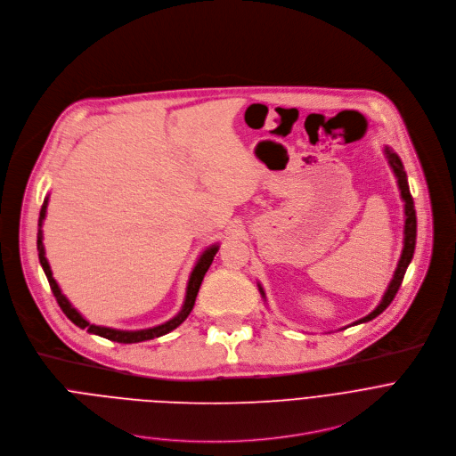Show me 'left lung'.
<instances>
[{
    "label": "left lung",
    "mask_w": 456,
    "mask_h": 456,
    "mask_svg": "<svg viewBox=\"0 0 456 456\" xmlns=\"http://www.w3.org/2000/svg\"><path fill=\"white\" fill-rule=\"evenodd\" d=\"M385 152H387V158H388V161H390V165H392V168H394L395 175H397V183H399V189H401V198H403V201H404V216H406V221H404V248H403V255H401L399 265H397V269H395L394 281L390 282V286H388V289H387V293H385V297H383L381 304H379V305H378V307H376L369 316H365V318H361L359 322H355V325H357V323H365V322L374 320L376 316H379V314H381V313H383V311L392 304V300L395 298V295H397V291H399V288H401V284H403L404 273H406V269H408V265H410V262H411V258H413V251H415V239H417V216H415L413 198H411V194H410V187H408L406 172H404V167H403V163H401L399 156H397L394 151H390V149L387 147V149H385ZM258 289H260V293L264 295L262 288H258Z\"/></svg>",
    "instance_id": "left-lung-1"
}]
</instances>
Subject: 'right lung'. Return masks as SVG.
I'll use <instances>...</instances> for the list:
<instances>
[{"label": "right lung", "mask_w": 456, "mask_h": 456, "mask_svg": "<svg viewBox=\"0 0 456 456\" xmlns=\"http://www.w3.org/2000/svg\"><path fill=\"white\" fill-rule=\"evenodd\" d=\"M46 205H48V201H45V203H43V207H41V214H39V226L43 224V219H45V214H46ZM217 249H219L217 246H212V248H208V249L201 255L200 262L196 264V267H194V271H192L191 281H189L187 298H185L183 309H181V313H179L177 316H174L170 322H167V323H163V325H158V327H152V329H145V330H134V332H129V330H117V329H108V327L91 325L89 322H86V320H84V318H82V316H80V314L71 307V304H69V302L66 300V297L61 293V289H59L57 282H55V281H53V277H52V271H50L48 260H46V256H45L43 233H41V230H39V233H37L39 262H41V265H43V269H45V275H46V279H48V284H50V288H52V293H53V297H55V300H57V304H59V307L62 309V313H64V314H66V316H68V318H69L77 327H80V329H87V332H91V334L102 336V338H106V339L117 341V343H138V341H145V339L159 338V336H163V334H167V332L174 330L177 325L183 323V322L187 320V316L191 314V311H192L194 304H196V297H198L200 286H201V282H203V279H205V273L208 271V267H210V264H212V260H214V256H216Z\"/></svg>", "instance_id": "add662e5"}]
</instances>
